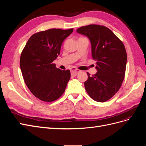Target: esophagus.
I'll return each mask as SVG.
<instances>
[{
	"instance_id": "34e87169",
	"label": "esophagus",
	"mask_w": 146,
	"mask_h": 146,
	"mask_svg": "<svg viewBox=\"0 0 146 146\" xmlns=\"http://www.w3.org/2000/svg\"><path fill=\"white\" fill-rule=\"evenodd\" d=\"M70 72H71L72 76L75 77V76H76L80 72V70H78V69H76L74 68H72L71 70H70Z\"/></svg>"
}]
</instances>
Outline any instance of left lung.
I'll use <instances>...</instances> for the list:
<instances>
[{
	"label": "left lung",
	"mask_w": 146,
	"mask_h": 146,
	"mask_svg": "<svg viewBox=\"0 0 146 146\" xmlns=\"http://www.w3.org/2000/svg\"><path fill=\"white\" fill-rule=\"evenodd\" d=\"M77 32L85 35L91 44L92 59L98 72L85 82V90L95 101L104 102L120 89L125 73L127 53L122 42L111 30L103 25L83 26Z\"/></svg>",
	"instance_id": "8db88e82"
}]
</instances>
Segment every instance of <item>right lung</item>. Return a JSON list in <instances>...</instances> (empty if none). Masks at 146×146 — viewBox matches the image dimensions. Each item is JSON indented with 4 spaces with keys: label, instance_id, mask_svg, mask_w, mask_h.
I'll return each instance as SVG.
<instances>
[{
    "label": "right lung",
    "instance_id": "1",
    "mask_svg": "<svg viewBox=\"0 0 146 146\" xmlns=\"http://www.w3.org/2000/svg\"><path fill=\"white\" fill-rule=\"evenodd\" d=\"M73 29H52L33 35L22 52L20 68L26 85L37 98L53 102L62 96L70 78L69 70L56 68L64 39Z\"/></svg>",
    "mask_w": 146,
    "mask_h": 146
}]
</instances>
